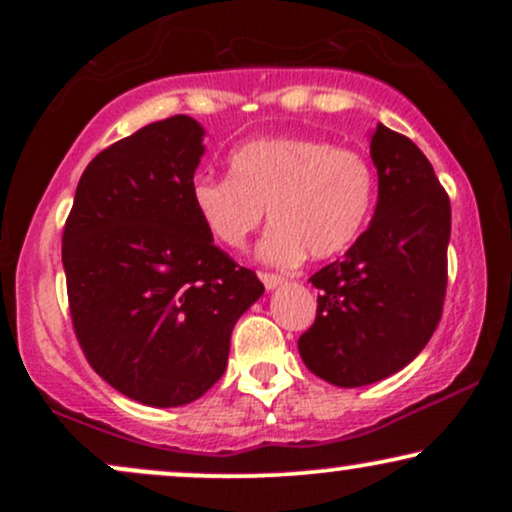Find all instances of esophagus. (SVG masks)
<instances>
[{
    "mask_svg": "<svg viewBox=\"0 0 512 512\" xmlns=\"http://www.w3.org/2000/svg\"><path fill=\"white\" fill-rule=\"evenodd\" d=\"M260 279H262V284H264V289L267 291H274L276 286H281L284 284V279H281V276H276V274H260Z\"/></svg>",
    "mask_w": 512,
    "mask_h": 512,
    "instance_id": "obj_1",
    "label": "esophagus"
}]
</instances>
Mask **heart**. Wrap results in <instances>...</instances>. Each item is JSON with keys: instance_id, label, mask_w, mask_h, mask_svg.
<instances>
[{"instance_id": "b5f03b06", "label": "heart", "mask_w": 512, "mask_h": 512, "mask_svg": "<svg viewBox=\"0 0 512 512\" xmlns=\"http://www.w3.org/2000/svg\"><path fill=\"white\" fill-rule=\"evenodd\" d=\"M375 202L370 163L320 139L274 137L240 146L231 178H199L192 204L209 236L240 250L269 211L260 260L296 267L310 255L330 260L361 238Z\"/></svg>"}]
</instances>
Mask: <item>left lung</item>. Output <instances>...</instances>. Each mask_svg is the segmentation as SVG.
<instances>
[{
    "instance_id": "obj_1",
    "label": "left lung",
    "mask_w": 512,
    "mask_h": 512,
    "mask_svg": "<svg viewBox=\"0 0 512 512\" xmlns=\"http://www.w3.org/2000/svg\"><path fill=\"white\" fill-rule=\"evenodd\" d=\"M370 158L373 221L342 260L310 276L317 315L298 339L310 373L337 387L378 383L414 361L436 332L448 286L450 199L433 166L380 122Z\"/></svg>"
}]
</instances>
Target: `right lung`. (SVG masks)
I'll list each match as a JSON object with an SVG mask.
<instances>
[{
	"label": "right lung",
	"mask_w": 512,
	"mask_h": 512,
	"mask_svg": "<svg viewBox=\"0 0 512 512\" xmlns=\"http://www.w3.org/2000/svg\"><path fill=\"white\" fill-rule=\"evenodd\" d=\"M202 139L197 120L175 115L108 146L64 223L76 339L105 383L146 407L202 397L226 370L238 317L264 293L192 204Z\"/></svg>",
	"instance_id": "1"
}]
</instances>
